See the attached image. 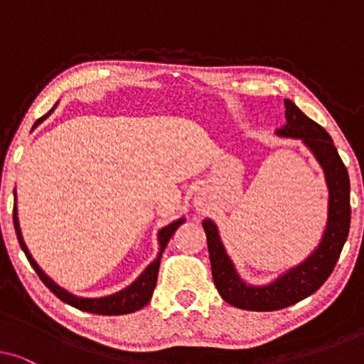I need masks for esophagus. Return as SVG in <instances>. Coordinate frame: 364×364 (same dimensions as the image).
I'll return each instance as SVG.
<instances>
[{
  "label": "esophagus",
  "mask_w": 364,
  "mask_h": 364,
  "mask_svg": "<svg viewBox=\"0 0 364 364\" xmlns=\"http://www.w3.org/2000/svg\"><path fill=\"white\" fill-rule=\"evenodd\" d=\"M193 203H196L197 210L200 212H205L210 208V193L207 191H198L196 193V198H193Z\"/></svg>",
  "instance_id": "34e87169"
}]
</instances>
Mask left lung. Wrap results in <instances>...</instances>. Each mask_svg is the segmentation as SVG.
I'll return each mask as SVG.
<instances>
[{
  "mask_svg": "<svg viewBox=\"0 0 364 364\" xmlns=\"http://www.w3.org/2000/svg\"><path fill=\"white\" fill-rule=\"evenodd\" d=\"M285 119L287 122L275 131L277 136L301 141L325 173L326 225L320 243L305 260L280 273L270 283L252 285L243 280L235 263L228 257L217 223L212 218H205L202 225L207 235L213 283L223 300L242 310L275 311L313 295L331 275L350 232V177L331 136L320 124L306 117L290 99H285Z\"/></svg>",
  "mask_w": 364,
  "mask_h": 364,
  "instance_id": "1",
  "label": "left lung"
}]
</instances>
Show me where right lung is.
Listing matches in <instances>:
<instances>
[{
	"mask_svg": "<svg viewBox=\"0 0 364 364\" xmlns=\"http://www.w3.org/2000/svg\"><path fill=\"white\" fill-rule=\"evenodd\" d=\"M56 107H58V102L54 104V107L46 114V116L38 119L36 124L33 126V129L38 127L39 124H41L48 116H51V112ZM13 193H14L13 223H14V230H16L19 247H21L24 255H26L28 262L31 263L34 272L38 273V277L41 278L44 285H46L49 290H51L54 295L59 298V300H63L64 303H68V305L77 308V310H82V311H87V313H96V315H109V316H111V315H127V313H134V311L141 310V308H144L149 301H151L154 288H156V283H157V273H159V267H161L162 253H164V250H166V247H167L168 240H171V237L173 235V233H176L177 228L181 227L183 222H186V217L177 218V220H173L172 223H168V225L162 227L161 230L157 232L159 253H157L156 260L151 262V265H147L146 270H144L141 275H139L136 280L131 283V285H127L126 288H122V290L112 293V295L87 298V296H77V295H74V293L68 291L66 288L59 287L58 283L54 282L51 277L46 275V272H44L43 268L38 265V262L34 260L31 253H29L26 243H24V240H23L21 228H19L18 207H16V188H14Z\"/></svg>",
	"mask_w": 364,
	"mask_h": 364,
	"instance_id": "add662e5",
	"label": "right lung"
}]
</instances>
